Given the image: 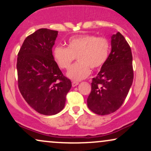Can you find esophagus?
Returning a JSON list of instances; mask_svg holds the SVG:
<instances>
[{
    "mask_svg": "<svg viewBox=\"0 0 151 151\" xmlns=\"http://www.w3.org/2000/svg\"><path fill=\"white\" fill-rule=\"evenodd\" d=\"M78 84H79V82H78V81H72V86H77Z\"/></svg>",
    "mask_w": 151,
    "mask_h": 151,
    "instance_id": "34e87169",
    "label": "esophagus"
}]
</instances>
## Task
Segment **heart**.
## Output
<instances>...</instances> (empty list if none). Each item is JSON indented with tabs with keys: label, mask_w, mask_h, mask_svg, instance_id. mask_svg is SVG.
<instances>
[{
	"label": "heart",
	"mask_w": 151,
	"mask_h": 151,
	"mask_svg": "<svg viewBox=\"0 0 151 151\" xmlns=\"http://www.w3.org/2000/svg\"><path fill=\"white\" fill-rule=\"evenodd\" d=\"M111 51L109 40L91 35L72 37L67 42V47L57 45L52 53L55 62L62 70L70 68L77 57L78 62L67 72V77L72 80L85 79L91 73V68L97 70L105 65Z\"/></svg>",
	"instance_id": "obj_1"
}]
</instances>
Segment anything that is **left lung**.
<instances>
[{"label":"left lung","mask_w":151,"mask_h":151,"mask_svg":"<svg viewBox=\"0 0 151 151\" xmlns=\"http://www.w3.org/2000/svg\"><path fill=\"white\" fill-rule=\"evenodd\" d=\"M132 52L125 37L118 32L111 37L107 62L91 82L87 106L98 115L118 110L125 101L133 80Z\"/></svg>","instance_id":"left-lung-1"}]
</instances>
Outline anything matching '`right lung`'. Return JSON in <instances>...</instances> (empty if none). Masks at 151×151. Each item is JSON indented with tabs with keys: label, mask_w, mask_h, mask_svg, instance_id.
I'll return each instance as SVG.
<instances>
[{
	"label": "right lung",
	"mask_w": 151,
	"mask_h": 151,
	"mask_svg": "<svg viewBox=\"0 0 151 151\" xmlns=\"http://www.w3.org/2000/svg\"><path fill=\"white\" fill-rule=\"evenodd\" d=\"M57 30L41 28L25 38L17 59L18 85L22 97L38 113L54 115L65 107L72 87L54 60Z\"/></svg>",
	"instance_id": "right-lung-1"
}]
</instances>
